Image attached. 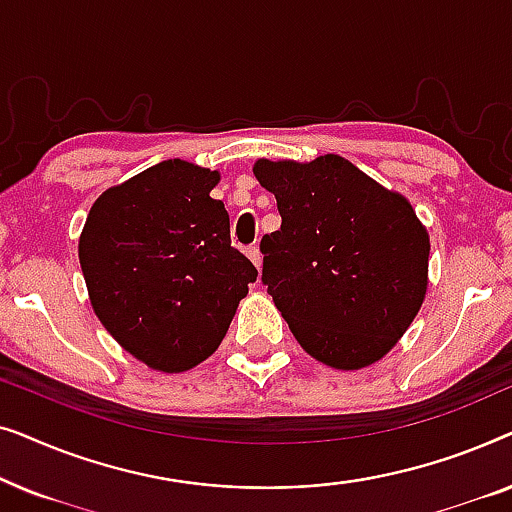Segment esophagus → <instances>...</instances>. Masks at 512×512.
<instances>
[{"instance_id":"obj_1","label":"esophagus","mask_w":512,"mask_h":512,"mask_svg":"<svg viewBox=\"0 0 512 512\" xmlns=\"http://www.w3.org/2000/svg\"><path fill=\"white\" fill-rule=\"evenodd\" d=\"M247 256L251 258V263H254L258 270H261V265H263V254H261V247H258V244H251V247L247 249Z\"/></svg>"}]
</instances>
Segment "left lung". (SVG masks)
I'll list each match as a JSON object with an SVG mask.
<instances>
[{"label":"left lung","instance_id":"left-lung-1","mask_svg":"<svg viewBox=\"0 0 512 512\" xmlns=\"http://www.w3.org/2000/svg\"><path fill=\"white\" fill-rule=\"evenodd\" d=\"M254 174L282 216L261 240V279L300 347L338 370L380 361L429 284V233L415 209L335 153L261 158Z\"/></svg>","mask_w":512,"mask_h":512}]
</instances>
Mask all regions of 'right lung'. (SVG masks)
I'll return each mask as SVG.
<instances>
[{
	"mask_svg": "<svg viewBox=\"0 0 512 512\" xmlns=\"http://www.w3.org/2000/svg\"><path fill=\"white\" fill-rule=\"evenodd\" d=\"M219 179L163 160L104 191L83 226L79 261L97 319L153 370L181 373L212 356L258 277L209 195Z\"/></svg>",
	"mask_w": 512,
	"mask_h": 512,
	"instance_id": "1",
	"label": "right lung"
}]
</instances>
